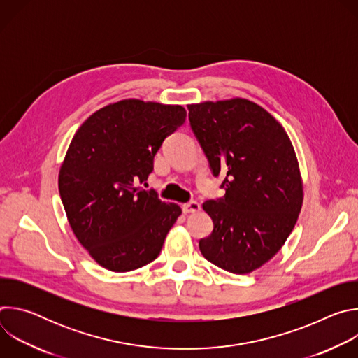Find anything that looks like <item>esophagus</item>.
I'll return each instance as SVG.
<instances>
[{"label": "esophagus", "mask_w": 358, "mask_h": 358, "mask_svg": "<svg viewBox=\"0 0 358 358\" xmlns=\"http://www.w3.org/2000/svg\"><path fill=\"white\" fill-rule=\"evenodd\" d=\"M201 210V206L196 202V201H189L187 203H184L182 206V211L185 214H191V213H198Z\"/></svg>", "instance_id": "esophagus-1"}]
</instances>
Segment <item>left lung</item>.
Instances as JSON below:
<instances>
[{"instance_id": "1", "label": "left lung", "mask_w": 358, "mask_h": 358, "mask_svg": "<svg viewBox=\"0 0 358 358\" xmlns=\"http://www.w3.org/2000/svg\"><path fill=\"white\" fill-rule=\"evenodd\" d=\"M188 110L213 174L225 176V195L202 206L214 229L199 239V250L224 271L249 273L279 252L301 208L292 141L272 115L246 99L206 101Z\"/></svg>"}]
</instances>
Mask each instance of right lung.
<instances>
[{"instance_id":"1","label":"right lung","mask_w":358,"mask_h":358,"mask_svg":"<svg viewBox=\"0 0 358 358\" xmlns=\"http://www.w3.org/2000/svg\"><path fill=\"white\" fill-rule=\"evenodd\" d=\"M185 117L178 105L129 99L97 110L75 133L59 194L75 236L103 268L130 272L160 255L181 208L140 185Z\"/></svg>"}]
</instances>
